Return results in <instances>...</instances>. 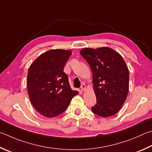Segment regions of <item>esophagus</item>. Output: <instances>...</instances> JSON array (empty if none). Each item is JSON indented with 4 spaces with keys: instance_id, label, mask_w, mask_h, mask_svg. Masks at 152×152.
I'll return each mask as SVG.
<instances>
[{
    "instance_id": "esophagus-1",
    "label": "esophagus",
    "mask_w": 152,
    "mask_h": 152,
    "mask_svg": "<svg viewBox=\"0 0 152 152\" xmlns=\"http://www.w3.org/2000/svg\"><path fill=\"white\" fill-rule=\"evenodd\" d=\"M86 85H85V84H82L81 86V91H84V90L86 89Z\"/></svg>"
}]
</instances>
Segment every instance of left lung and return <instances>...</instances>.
<instances>
[{
    "label": "left lung",
    "mask_w": 152,
    "mask_h": 152,
    "mask_svg": "<svg viewBox=\"0 0 152 152\" xmlns=\"http://www.w3.org/2000/svg\"><path fill=\"white\" fill-rule=\"evenodd\" d=\"M93 73L97 103L93 113L107 118L115 115L126 101L129 90V71L124 58L109 47L80 51Z\"/></svg>",
    "instance_id": "8db88e82"
}]
</instances>
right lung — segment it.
I'll list each match as a JSON object with an SVG mask.
<instances>
[{"instance_id":"obj_1","label":"right lung","mask_w":152,"mask_h":152,"mask_svg":"<svg viewBox=\"0 0 152 152\" xmlns=\"http://www.w3.org/2000/svg\"><path fill=\"white\" fill-rule=\"evenodd\" d=\"M71 55L70 50H50L40 55L28 69V94L32 104L42 115H60L79 94L72 90L68 75L63 71Z\"/></svg>"}]
</instances>
